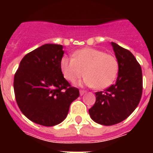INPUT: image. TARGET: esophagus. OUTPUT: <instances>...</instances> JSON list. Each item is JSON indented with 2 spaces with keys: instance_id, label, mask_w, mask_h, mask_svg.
<instances>
[{
  "instance_id": "34e87169",
  "label": "esophagus",
  "mask_w": 153,
  "mask_h": 153,
  "mask_svg": "<svg viewBox=\"0 0 153 153\" xmlns=\"http://www.w3.org/2000/svg\"><path fill=\"white\" fill-rule=\"evenodd\" d=\"M85 93H86V91H85V90H80L79 91V93L81 96H82V95H83V94H84Z\"/></svg>"
}]
</instances>
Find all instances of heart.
I'll return each mask as SVG.
<instances>
[{"instance_id":"obj_1","label":"heart","mask_w":153,"mask_h":153,"mask_svg":"<svg viewBox=\"0 0 153 153\" xmlns=\"http://www.w3.org/2000/svg\"><path fill=\"white\" fill-rule=\"evenodd\" d=\"M60 70L65 79L74 83L85 74L83 82L87 86L104 89L111 85L117 76L118 60L111 54L87 47L76 51L73 58L64 56Z\"/></svg>"}]
</instances>
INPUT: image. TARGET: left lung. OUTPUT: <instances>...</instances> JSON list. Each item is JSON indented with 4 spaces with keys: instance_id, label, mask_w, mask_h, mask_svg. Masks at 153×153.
I'll use <instances>...</instances> for the list:
<instances>
[{
    "instance_id": "1",
    "label": "left lung",
    "mask_w": 153,
    "mask_h": 153,
    "mask_svg": "<svg viewBox=\"0 0 153 153\" xmlns=\"http://www.w3.org/2000/svg\"><path fill=\"white\" fill-rule=\"evenodd\" d=\"M111 45L119 64L117 79L104 91L95 93V104L88 110L93 120L103 125H115L128 117L143 93L142 69L134 56L118 44Z\"/></svg>"
}]
</instances>
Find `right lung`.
Instances as JSON below:
<instances>
[{"label": "right lung", "instance_id": "1", "mask_svg": "<svg viewBox=\"0 0 153 153\" xmlns=\"http://www.w3.org/2000/svg\"><path fill=\"white\" fill-rule=\"evenodd\" d=\"M63 47L45 44L20 61L14 78L16 102L31 121L54 126L66 118L71 102L79 91L72 87L60 70Z\"/></svg>", "mask_w": 153, "mask_h": 153}]
</instances>
